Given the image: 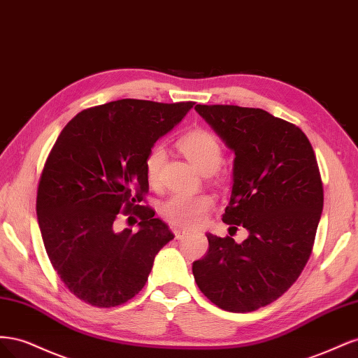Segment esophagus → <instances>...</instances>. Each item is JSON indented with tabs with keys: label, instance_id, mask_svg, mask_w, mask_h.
<instances>
[{
	"label": "esophagus",
	"instance_id": "obj_1",
	"mask_svg": "<svg viewBox=\"0 0 358 358\" xmlns=\"http://www.w3.org/2000/svg\"><path fill=\"white\" fill-rule=\"evenodd\" d=\"M171 233L175 234V239H182L183 236L188 234L185 230H180V229H178V227H171Z\"/></svg>",
	"mask_w": 358,
	"mask_h": 358
}]
</instances>
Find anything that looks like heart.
<instances>
[{"label":"heart","mask_w":358,"mask_h":358,"mask_svg":"<svg viewBox=\"0 0 358 358\" xmlns=\"http://www.w3.org/2000/svg\"><path fill=\"white\" fill-rule=\"evenodd\" d=\"M179 148L185 157L204 175L218 170L224 159V150L212 133L206 129H196L180 138ZM166 161V149L155 145L149 149L145 159V173L150 185H155L159 179V171ZM213 199L208 194L188 196V194H173L161 204V216L167 222L180 229H194L206 220V215L212 209Z\"/></svg>","instance_id":"heart-1"}]
</instances>
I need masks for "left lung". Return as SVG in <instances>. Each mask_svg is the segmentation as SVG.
<instances>
[{
    "label": "left lung",
    "instance_id": "8db88e82",
    "mask_svg": "<svg viewBox=\"0 0 358 358\" xmlns=\"http://www.w3.org/2000/svg\"><path fill=\"white\" fill-rule=\"evenodd\" d=\"M196 110L236 158L222 221L249 236L208 233L209 249L192 263L194 279L213 305L252 312L296 282L312 252L324 192L312 145L294 124L263 109L197 104Z\"/></svg>",
    "mask_w": 358,
    "mask_h": 358
}]
</instances>
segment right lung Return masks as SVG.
I'll use <instances>...</instances> for the list:
<instances>
[{"label": "right lung", "mask_w": 358, "mask_h": 358, "mask_svg": "<svg viewBox=\"0 0 358 358\" xmlns=\"http://www.w3.org/2000/svg\"><path fill=\"white\" fill-rule=\"evenodd\" d=\"M192 106L133 99L95 106L53 145L37 189L38 227L64 285L88 305L113 308L138 294L155 255L175 237L140 204L149 191L145 159ZM131 211L139 231L116 234L117 213Z\"/></svg>", "instance_id": "obj_1"}]
</instances>
